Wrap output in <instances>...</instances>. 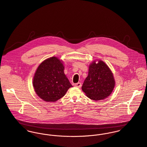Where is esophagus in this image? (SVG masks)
Segmentation results:
<instances>
[{"mask_svg": "<svg viewBox=\"0 0 147 147\" xmlns=\"http://www.w3.org/2000/svg\"><path fill=\"white\" fill-rule=\"evenodd\" d=\"M81 83H80V82H78V83H77V84H76L75 85H74V86H76V87H77V88H81Z\"/></svg>", "mask_w": 147, "mask_h": 147, "instance_id": "34e87169", "label": "esophagus"}]
</instances>
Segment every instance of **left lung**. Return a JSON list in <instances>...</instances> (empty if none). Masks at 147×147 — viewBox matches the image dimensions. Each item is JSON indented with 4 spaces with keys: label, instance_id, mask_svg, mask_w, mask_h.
I'll return each instance as SVG.
<instances>
[{
    "label": "left lung",
    "instance_id": "8db88e82",
    "mask_svg": "<svg viewBox=\"0 0 147 147\" xmlns=\"http://www.w3.org/2000/svg\"><path fill=\"white\" fill-rule=\"evenodd\" d=\"M92 61L88 67V76L82 86L86 96L94 100L107 98L113 92L115 81L111 69L102 60Z\"/></svg>",
    "mask_w": 147,
    "mask_h": 147
}]
</instances>
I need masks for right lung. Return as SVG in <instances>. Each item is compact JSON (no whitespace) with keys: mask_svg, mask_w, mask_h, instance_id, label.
Returning <instances> with one entry per match:
<instances>
[{"mask_svg":"<svg viewBox=\"0 0 147 147\" xmlns=\"http://www.w3.org/2000/svg\"><path fill=\"white\" fill-rule=\"evenodd\" d=\"M36 94L43 100L54 102L73 87L64 73L63 62L56 57L45 59L37 68L33 78Z\"/></svg>","mask_w":147,"mask_h":147,"instance_id":"obj_1","label":"right lung"}]
</instances>
